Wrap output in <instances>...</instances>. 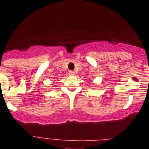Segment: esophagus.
<instances>
[{
  "instance_id": "esophagus-1",
  "label": "esophagus",
  "mask_w": 149,
  "mask_h": 149,
  "mask_svg": "<svg viewBox=\"0 0 149 149\" xmlns=\"http://www.w3.org/2000/svg\"><path fill=\"white\" fill-rule=\"evenodd\" d=\"M74 74H75V72H73V71H69V72H68V74H69V75H71V76L74 75Z\"/></svg>"
}]
</instances>
